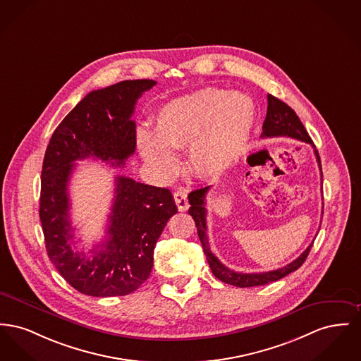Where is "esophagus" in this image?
Segmentation results:
<instances>
[{"label":"esophagus","mask_w":361,"mask_h":361,"mask_svg":"<svg viewBox=\"0 0 361 361\" xmlns=\"http://www.w3.org/2000/svg\"><path fill=\"white\" fill-rule=\"evenodd\" d=\"M174 202L177 204L178 212H187L188 207H190L188 192L185 190H178V191L174 192Z\"/></svg>","instance_id":"obj_1"}]
</instances>
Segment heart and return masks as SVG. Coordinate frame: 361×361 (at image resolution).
<instances>
[{
    "instance_id": "obj_1",
    "label": "heart",
    "mask_w": 361,
    "mask_h": 361,
    "mask_svg": "<svg viewBox=\"0 0 361 361\" xmlns=\"http://www.w3.org/2000/svg\"><path fill=\"white\" fill-rule=\"evenodd\" d=\"M256 106L251 97L207 87L176 98L154 116V135L139 130L137 149L162 176L176 169L171 149L190 147V168L200 178H215L243 154L251 136Z\"/></svg>"
}]
</instances>
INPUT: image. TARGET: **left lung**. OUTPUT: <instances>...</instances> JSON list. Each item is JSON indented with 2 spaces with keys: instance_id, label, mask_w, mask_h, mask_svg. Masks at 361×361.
Here are the masks:
<instances>
[{
  "instance_id": "left-lung-1",
  "label": "left lung",
  "mask_w": 361,
  "mask_h": 361,
  "mask_svg": "<svg viewBox=\"0 0 361 361\" xmlns=\"http://www.w3.org/2000/svg\"><path fill=\"white\" fill-rule=\"evenodd\" d=\"M278 136H289L297 139L300 142L304 143H310L314 149V143L311 140V137L308 136L307 130L304 126L301 124L300 118L297 117L295 110L292 107L288 106L285 102H282L281 99H278L273 95H267V114L263 123V132L260 135V137H278ZM315 155L318 159L319 168H320V174H322V166H320V158H319L318 151L315 149ZM210 190V187H204L196 191H192L188 195V200H190V215H192L195 225L197 228V235L199 240L202 243L203 251L206 255V259L209 262V266L212 269V274L216 276L218 279H221L225 283L238 286V288H251V286H260V285H266L270 282L278 281L283 276L296 271L297 269L305 262L307 256L310 254L314 241L308 245V248L297 257L296 260H293L292 263L276 269L273 271H266V273H251V274H245V273H237L231 270L229 267H226L225 264H222L219 262V259L212 254L210 251V245H209V237H207V224H206V195Z\"/></svg>"
}]
</instances>
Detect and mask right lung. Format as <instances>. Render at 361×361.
<instances>
[{"mask_svg": "<svg viewBox=\"0 0 361 361\" xmlns=\"http://www.w3.org/2000/svg\"><path fill=\"white\" fill-rule=\"evenodd\" d=\"M155 85L124 80L88 92L56 128L44 152L39 218L46 251L65 281L87 296L135 292L149 278L155 244L177 212L169 190L117 176L106 240L90 255L75 250L68 195L75 162L94 158L124 166L136 149L135 105Z\"/></svg>", "mask_w": 361, "mask_h": 361, "instance_id": "1", "label": "right lung"}]
</instances>
